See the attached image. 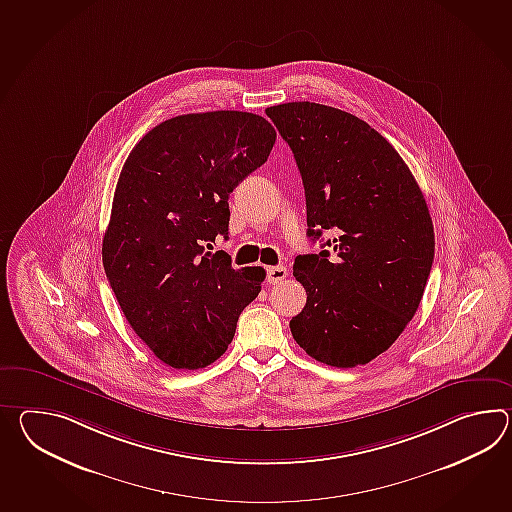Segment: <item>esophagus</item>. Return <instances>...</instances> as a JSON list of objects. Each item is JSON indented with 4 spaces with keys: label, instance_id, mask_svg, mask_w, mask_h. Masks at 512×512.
Here are the masks:
<instances>
[{
    "label": "esophagus",
    "instance_id": "esophagus-1",
    "mask_svg": "<svg viewBox=\"0 0 512 512\" xmlns=\"http://www.w3.org/2000/svg\"><path fill=\"white\" fill-rule=\"evenodd\" d=\"M286 275H288V270L284 268V266H272V268H268V283L277 284L281 283L286 279Z\"/></svg>",
    "mask_w": 512,
    "mask_h": 512
}]
</instances>
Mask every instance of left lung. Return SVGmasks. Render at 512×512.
Instances as JSON below:
<instances>
[{"instance_id":"8db88e82","label":"left lung","mask_w":512,"mask_h":512,"mask_svg":"<svg viewBox=\"0 0 512 512\" xmlns=\"http://www.w3.org/2000/svg\"><path fill=\"white\" fill-rule=\"evenodd\" d=\"M266 115L301 172L308 237L338 231L327 240L332 257H296L307 305L290 321L292 336L321 364H369L406 329L430 277L435 237L424 194L393 145L356 115L308 101Z\"/></svg>"}]
</instances>
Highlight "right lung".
Instances as JSON below:
<instances>
[{
    "label": "right lung",
    "instance_id": "1",
    "mask_svg": "<svg viewBox=\"0 0 512 512\" xmlns=\"http://www.w3.org/2000/svg\"><path fill=\"white\" fill-rule=\"evenodd\" d=\"M261 115L187 114L132 148L115 187L103 264L126 321L163 364L200 369L226 353L240 312L261 292V266L235 270L226 251L229 194L275 143Z\"/></svg>",
    "mask_w": 512,
    "mask_h": 512
}]
</instances>
